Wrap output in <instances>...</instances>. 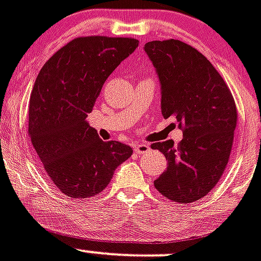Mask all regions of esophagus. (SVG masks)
Segmentation results:
<instances>
[{
	"label": "esophagus",
	"mask_w": 261,
	"mask_h": 261,
	"mask_svg": "<svg viewBox=\"0 0 261 261\" xmlns=\"http://www.w3.org/2000/svg\"><path fill=\"white\" fill-rule=\"evenodd\" d=\"M133 150L137 153H146L150 151V146L147 143H137V145H135Z\"/></svg>",
	"instance_id": "34e87169"
}]
</instances>
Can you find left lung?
<instances>
[{"label":"left lung","instance_id":"1","mask_svg":"<svg viewBox=\"0 0 261 261\" xmlns=\"http://www.w3.org/2000/svg\"><path fill=\"white\" fill-rule=\"evenodd\" d=\"M145 51L161 84V114L174 118L183 140L152 143L168 160L153 182L169 200L190 203L206 196L223 175L233 145L237 109L229 88L202 54L178 39L152 41Z\"/></svg>","mask_w":261,"mask_h":261}]
</instances>
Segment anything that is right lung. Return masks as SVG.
Returning a JSON list of instances; mask_svg holds the SVG:
<instances>
[{"instance_id":"add662e5","label":"right lung","mask_w":261,"mask_h":261,"mask_svg":"<svg viewBox=\"0 0 261 261\" xmlns=\"http://www.w3.org/2000/svg\"><path fill=\"white\" fill-rule=\"evenodd\" d=\"M137 47L135 38L79 37L59 49L37 76L29 137L46 174L68 197L102 192L133 153L124 143L101 140L86 118L109 75Z\"/></svg>"}]
</instances>
